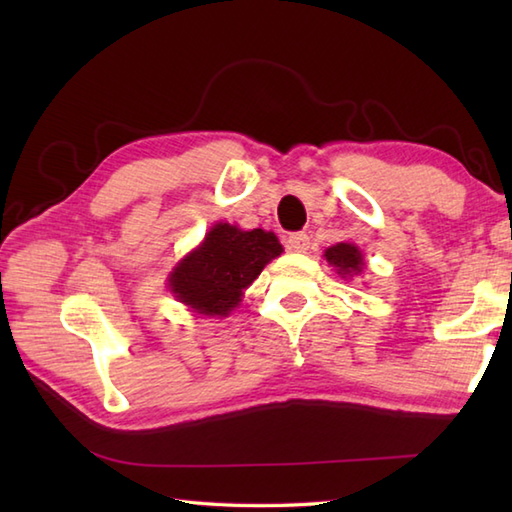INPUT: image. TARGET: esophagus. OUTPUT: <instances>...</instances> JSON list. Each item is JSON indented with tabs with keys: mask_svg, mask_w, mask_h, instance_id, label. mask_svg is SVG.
Here are the masks:
<instances>
[{
	"mask_svg": "<svg viewBox=\"0 0 512 512\" xmlns=\"http://www.w3.org/2000/svg\"><path fill=\"white\" fill-rule=\"evenodd\" d=\"M286 246L292 253H306L310 248V237L306 233H290L286 239Z\"/></svg>",
	"mask_w": 512,
	"mask_h": 512,
	"instance_id": "obj_1",
	"label": "esophagus"
}]
</instances>
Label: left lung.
<instances>
[{
	"mask_svg": "<svg viewBox=\"0 0 512 512\" xmlns=\"http://www.w3.org/2000/svg\"><path fill=\"white\" fill-rule=\"evenodd\" d=\"M323 257L328 259V264L334 266V270L341 277H352V275L363 273V266H365L363 253L354 244H345V242L334 244L325 250Z\"/></svg>",
	"mask_w": 512,
	"mask_h": 512,
	"instance_id": "8db88e82",
	"label": "left lung"
}]
</instances>
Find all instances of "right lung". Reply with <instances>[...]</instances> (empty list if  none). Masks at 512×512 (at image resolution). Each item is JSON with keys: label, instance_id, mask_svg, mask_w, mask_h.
Instances as JSON below:
<instances>
[{"label": "right lung", "instance_id": "1", "mask_svg": "<svg viewBox=\"0 0 512 512\" xmlns=\"http://www.w3.org/2000/svg\"><path fill=\"white\" fill-rule=\"evenodd\" d=\"M281 253L284 248L275 233L264 228L242 231L220 222L173 268L169 288L193 312L228 317L242 301L244 290Z\"/></svg>", "mask_w": 512, "mask_h": 512}]
</instances>
